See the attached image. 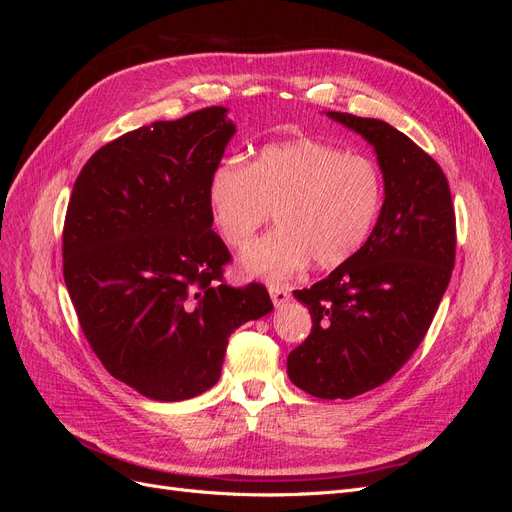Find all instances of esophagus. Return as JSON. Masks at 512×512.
Returning a JSON list of instances; mask_svg holds the SVG:
<instances>
[{
  "instance_id": "obj_1",
  "label": "esophagus",
  "mask_w": 512,
  "mask_h": 512,
  "mask_svg": "<svg viewBox=\"0 0 512 512\" xmlns=\"http://www.w3.org/2000/svg\"><path fill=\"white\" fill-rule=\"evenodd\" d=\"M269 294H271V301H273L275 307H280V305L288 303V299H290V290L284 288V286L271 284V286H269Z\"/></svg>"
}]
</instances>
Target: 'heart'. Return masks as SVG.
<instances>
[{
    "instance_id": "b5f03b06",
    "label": "heart",
    "mask_w": 512,
    "mask_h": 512,
    "mask_svg": "<svg viewBox=\"0 0 512 512\" xmlns=\"http://www.w3.org/2000/svg\"><path fill=\"white\" fill-rule=\"evenodd\" d=\"M384 200L376 164L329 143L271 145L243 164L224 160L207 185L211 220L232 250H245L275 213L277 228L247 250L245 269L284 282L312 258L335 267L361 250Z\"/></svg>"
}]
</instances>
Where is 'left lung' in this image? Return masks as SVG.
I'll return each instance as SVG.
<instances>
[{"label": "left lung", "instance_id": "8db88e82", "mask_svg": "<svg viewBox=\"0 0 512 512\" xmlns=\"http://www.w3.org/2000/svg\"><path fill=\"white\" fill-rule=\"evenodd\" d=\"M374 145L384 205L363 247L312 288L294 290L312 331L288 378L318 399H350L391 380L429 331L455 267L457 226L440 164L391 123L327 113Z\"/></svg>", "mask_w": 512, "mask_h": 512}]
</instances>
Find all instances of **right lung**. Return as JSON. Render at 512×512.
I'll use <instances>...</instances> for the list:
<instances>
[{
	"label": "right lung",
	"instance_id": "add662e5",
	"mask_svg": "<svg viewBox=\"0 0 512 512\" xmlns=\"http://www.w3.org/2000/svg\"><path fill=\"white\" fill-rule=\"evenodd\" d=\"M235 126L224 106L153 121L100 147L74 181L64 280L104 369L158 401L220 380L230 333L273 309L262 284L224 280L207 185Z\"/></svg>",
	"mask_w": 512,
	"mask_h": 512
}]
</instances>
